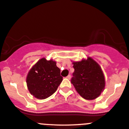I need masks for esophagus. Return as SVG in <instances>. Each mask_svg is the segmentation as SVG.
<instances>
[{
	"mask_svg": "<svg viewBox=\"0 0 129 129\" xmlns=\"http://www.w3.org/2000/svg\"><path fill=\"white\" fill-rule=\"evenodd\" d=\"M66 78H67V79H70V78H71V75H70V74H69V75L67 77H66Z\"/></svg>",
	"mask_w": 129,
	"mask_h": 129,
	"instance_id": "esophagus-1",
	"label": "esophagus"
}]
</instances>
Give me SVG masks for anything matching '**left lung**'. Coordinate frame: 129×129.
<instances>
[{
    "instance_id": "8db88e82",
    "label": "left lung",
    "mask_w": 129,
    "mask_h": 129,
    "mask_svg": "<svg viewBox=\"0 0 129 129\" xmlns=\"http://www.w3.org/2000/svg\"><path fill=\"white\" fill-rule=\"evenodd\" d=\"M74 72L71 83L85 99H96L105 88V77L99 64L88 56L80 61H73Z\"/></svg>"
}]
</instances>
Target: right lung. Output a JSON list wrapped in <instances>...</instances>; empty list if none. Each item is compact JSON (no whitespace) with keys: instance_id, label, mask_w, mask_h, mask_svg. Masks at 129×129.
Segmentation results:
<instances>
[{"instance_id":"1","label":"right lung","mask_w":129,"mask_h":129,"mask_svg":"<svg viewBox=\"0 0 129 129\" xmlns=\"http://www.w3.org/2000/svg\"><path fill=\"white\" fill-rule=\"evenodd\" d=\"M63 81L60 69L53 59L41 58L29 70L26 83L30 93L38 99H45L55 93Z\"/></svg>"}]
</instances>
